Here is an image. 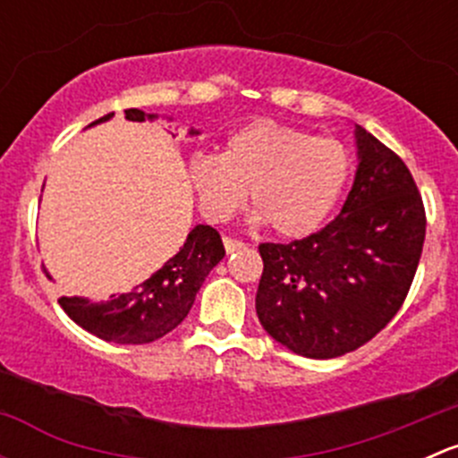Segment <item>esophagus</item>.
<instances>
[{
  "instance_id": "1",
  "label": "esophagus",
  "mask_w": 458,
  "mask_h": 458,
  "mask_svg": "<svg viewBox=\"0 0 458 458\" xmlns=\"http://www.w3.org/2000/svg\"><path fill=\"white\" fill-rule=\"evenodd\" d=\"M224 246H225V252H237L242 250V248H246V243L239 242V239H230V237H224Z\"/></svg>"
}]
</instances>
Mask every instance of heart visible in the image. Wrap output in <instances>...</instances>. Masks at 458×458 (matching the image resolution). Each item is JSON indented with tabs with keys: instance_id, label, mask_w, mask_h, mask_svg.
I'll return each mask as SVG.
<instances>
[{
	"instance_id": "obj_1",
	"label": "heart",
	"mask_w": 458,
	"mask_h": 458,
	"mask_svg": "<svg viewBox=\"0 0 458 458\" xmlns=\"http://www.w3.org/2000/svg\"><path fill=\"white\" fill-rule=\"evenodd\" d=\"M352 174V155L336 140L257 119L230 132L219 157L195 155L188 177L210 221H225L246 201L252 224L301 239L321 228Z\"/></svg>"
}]
</instances>
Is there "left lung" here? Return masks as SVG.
I'll return each instance as SVG.
<instances>
[{"instance_id": "8db88e82", "label": "left lung", "mask_w": 458, "mask_h": 458, "mask_svg": "<svg viewBox=\"0 0 458 458\" xmlns=\"http://www.w3.org/2000/svg\"><path fill=\"white\" fill-rule=\"evenodd\" d=\"M357 173L339 216L293 243H261L257 317L284 348L332 359L361 348L399 312L426 239L408 165L354 126Z\"/></svg>"}]
</instances>
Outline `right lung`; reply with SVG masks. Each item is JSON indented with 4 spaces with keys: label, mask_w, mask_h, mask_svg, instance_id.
<instances>
[{
    "label": "right lung",
    "mask_w": 458,
    "mask_h": 458,
    "mask_svg": "<svg viewBox=\"0 0 458 458\" xmlns=\"http://www.w3.org/2000/svg\"><path fill=\"white\" fill-rule=\"evenodd\" d=\"M114 113L97 119L90 126L113 119ZM131 122H155L157 114L126 110ZM88 126V128H90ZM188 135L201 131L191 128ZM225 255L219 233L210 225H195L188 233L182 250L170 257L137 288L123 294H110L108 301H90L88 297H62L64 312L90 335L123 345L150 344L179 326L191 312L197 293L212 267ZM50 279V272H46Z\"/></svg>",
    "instance_id": "1"
}]
</instances>
